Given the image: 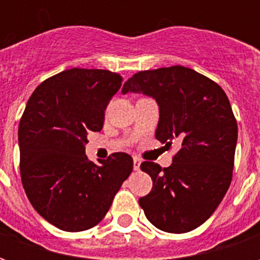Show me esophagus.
Returning a JSON list of instances; mask_svg holds the SVG:
<instances>
[{
  "mask_svg": "<svg viewBox=\"0 0 260 260\" xmlns=\"http://www.w3.org/2000/svg\"><path fill=\"white\" fill-rule=\"evenodd\" d=\"M141 169V160L139 158H134V170L135 171H138V170Z\"/></svg>",
  "mask_w": 260,
  "mask_h": 260,
  "instance_id": "obj_1",
  "label": "esophagus"
}]
</instances>
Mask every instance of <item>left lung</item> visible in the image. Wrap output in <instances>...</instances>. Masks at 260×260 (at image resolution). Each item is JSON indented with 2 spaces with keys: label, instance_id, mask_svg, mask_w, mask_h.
Instances as JSON below:
<instances>
[{
  "label": "left lung",
  "instance_id": "left-lung-1",
  "mask_svg": "<svg viewBox=\"0 0 260 260\" xmlns=\"http://www.w3.org/2000/svg\"><path fill=\"white\" fill-rule=\"evenodd\" d=\"M128 91L157 103V141L181 143L170 167L141 164L153 188L139 205L161 231L198 229L217 209L233 178L238 126L229 97L216 82L181 65L138 72L124 83L122 93Z\"/></svg>",
  "mask_w": 260,
  "mask_h": 260
}]
</instances>
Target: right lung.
<instances>
[{"mask_svg":"<svg viewBox=\"0 0 260 260\" xmlns=\"http://www.w3.org/2000/svg\"><path fill=\"white\" fill-rule=\"evenodd\" d=\"M122 78L106 69L72 68L37 86L18 131L20 177L40 216L64 231H85L103 220L132 173L134 160L113 153L90 161L89 132L102 131L104 111Z\"/></svg>","mask_w":260,"mask_h":260,"instance_id":"1","label":"right lung"}]
</instances>
